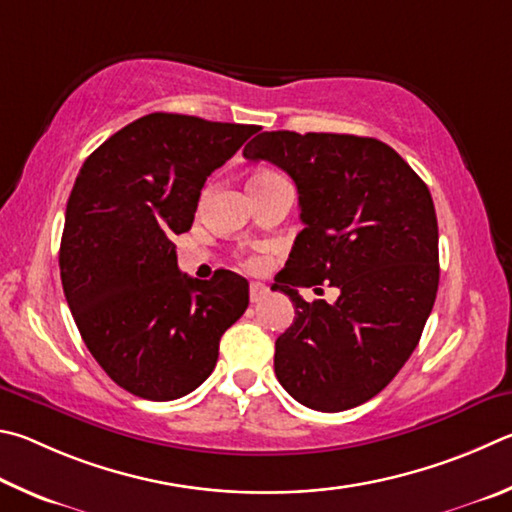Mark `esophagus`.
Segmentation results:
<instances>
[{
	"mask_svg": "<svg viewBox=\"0 0 512 512\" xmlns=\"http://www.w3.org/2000/svg\"><path fill=\"white\" fill-rule=\"evenodd\" d=\"M267 292H270V290H267V285H263V283H251V285H249V301H251V303L263 301Z\"/></svg>",
	"mask_w": 512,
	"mask_h": 512,
	"instance_id": "obj_1",
	"label": "esophagus"
}]
</instances>
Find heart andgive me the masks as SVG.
I'll list each match as a JSON object with an SVG mask.
<instances>
[{"instance_id": "1", "label": "heart", "mask_w": 512, "mask_h": 512, "mask_svg": "<svg viewBox=\"0 0 512 512\" xmlns=\"http://www.w3.org/2000/svg\"><path fill=\"white\" fill-rule=\"evenodd\" d=\"M265 177H272L270 173H261V175H254V177H251V179H265ZM261 258H249V261H247V267H249V270H261Z\"/></svg>"}]
</instances>
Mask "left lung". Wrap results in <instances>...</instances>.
Instances as JSON below:
<instances>
[{"label":"left lung","instance_id":"8db88e82","mask_svg":"<svg viewBox=\"0 0 512 512\" xmlns=\"http://www.w3.org/2000/svg\"><path fill=\"white\" fill-rule=\"evenodd\" d=\"M242 155L272 161L299 191L306 224L272 290L294 321L274 373L301 405L353 409L387 387L418 346L438 290V222L427 184L387 143L355 134L263 132ZM328 282L335 304L299 287Z\"/></svg>","mask_w":512,"mask_h":512}]
</instances>
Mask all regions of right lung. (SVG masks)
I'll return each mask as SVG.
<instances>
[{"label":"right lung","instance_id":"add662e5","mask_svg":"<svg viewBox=\"0 0 512 512\" xmlns=\"http://www.w3.org/2000/svg\"><path fill=\"white\" fill-rule=\"evenodd\" d=\"M258 125L155 112L85 159L60 240V279L85 346L132 396L182 398L209 378L220 337L249 285L179 272L173 238L191 229L200 191Z\"/></svg>","mask_w":512,"mask_h":512}]
</instances>
